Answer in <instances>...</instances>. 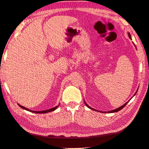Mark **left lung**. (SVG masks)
<instances>
[{
    "mask_svg": "<svg viewBox=\"0 0 149 149\" xmlns=\"http://www.w3.org/2000/svg\"><path fill=\"white\" fill-rule=\"evenodd\" d=\"M128 36H129V38H131V35H130V33H128ZM136 93H137V92H136ZM128 102H127L126 103V104H124L123 105H122V106H121V107H118V108H117V109H114V110L110 111H107V112H105V113H115V112H117V111H120V110H121L122 109H123V107H125V106H126V105L127 104H128ZM85 105H86V106H87L88 107H89V108H90V109H93V110H95V109H93V108H92V107H91L90 106H88V105L87 104H86L85 102ZM95 111H96V110H95Z\"/></svg>",
    "mask_w": 149,
    "mask_h": 149,
    "instance_id": "left-lung-1",
    "label": "left lung"
}]
</instances>
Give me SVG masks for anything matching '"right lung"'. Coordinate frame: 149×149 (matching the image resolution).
Here are the masks:
<instances>
[{"instance_id":"right-lung-1","label":"right lung","mask_w":149,"mask_h":149,"mask_svg":"<svg viewBox=\"0 0 149 149\" xmlns=\"http://www.w3.org/2000/svg\"><path fill=\"white\" fill-rule=\"evenodd\" d=\"M19 105L20 107L22 108V109H25V110H27V111H29L33 112V113H48V112H51V111H54V110H55V109H56V108H57V107H58V105H57V106H56V107H53V108H51V109H48V110L41 111H31V110H30V109H27V108H26V107H25L22 106V105H20L19 104Z\"/></svg>"}]
</instances>
